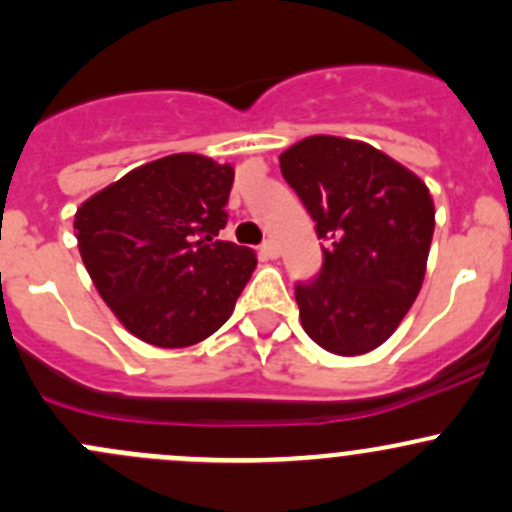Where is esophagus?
<instances>
[{
    "label": "esophagus",
    "instance_id": "obj_1",
    "mask_svg": "<svg viewBox=\"0 0 512 512\" xmlns=\"http://www.w3.org/2000/svg\"><path fill=\"white\" fill-rule=\"evenodd\" d=\"M280 255V247H277L275 240H265L260 245V257H265V260H275V257Z\"/></svg>",
    "mask_w": 512,
    "mask_h": 512
}]
</instances>
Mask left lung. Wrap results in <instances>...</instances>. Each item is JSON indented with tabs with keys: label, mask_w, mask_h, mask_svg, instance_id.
<instances>
[{
	"label": "left lung",
	"mask_w": 512,
	"mask_h": 512,
	"mask_svg": "<svg viewBox=\"0 0 512 512\" xmlns=\"http://www.w3.org/2000/svg\"><path fill=\"white\" fill-rule=\"evenodd\" d=\"M280 168L327 242L319 275L294 287L304 332L332 354L371 352L421 289L436 225L431 193L386 153L337 136L294 143Z\"/></svg>",
	"instance_id": "left-lung-1"
}]
</instances>
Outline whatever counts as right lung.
Masks as SVG:
<instances>
[{
  "mask_svg": "<svg viewBox=\"0 0 512 512\" xmlns=\"http://www.w3.org/2000/svg\"><path fill=\"white\" fill-rule=\"evenodd\" d=\"M232 165L175 153L91 195L74 230L91 280L123 327L163 349L218 332L252 277L255 252L218 240Z\"/></svg>",
  "mask_w": 512,
  "mask_h": 512,
  "instance_id": "right-lung-1",
  "label": "right lung"
}]
</instances>
